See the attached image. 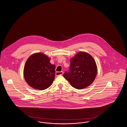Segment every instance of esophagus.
<instances>
[{"instance_id":"34e87169","label":"esophagus","mask_w":127,"mask_h":127,"mask_svg":"<svg viewBox=\"0 0 127 127\" xmlns=\"http://www.w3.org/2000/svg\"><path fill=\"white\" fill-rule=\"evenodd\" d=\"M63 73H64V72L63 71L57 72L56 73V76H58V75H63Z\"/></svg>"}]
</instances>
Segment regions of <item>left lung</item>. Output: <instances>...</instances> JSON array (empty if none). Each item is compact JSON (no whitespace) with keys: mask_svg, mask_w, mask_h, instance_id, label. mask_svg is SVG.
<instances>
[{"mask_svg":"<svg viewBox=\"0 0 127 127\" xmlns=\"http://www.w3.org/2000/svg\"><path fill=\"white\" fill-rule=\"evenodd\" d=\"M69 72L64 77L72 87L82 89L91 85L95 79L97 68L93 57L88 53L79 52L70 59Z\"/></svg>","mask_w":127,"mask_h":127,"instance_id":"left-lung-1","label":"left lung"}]
</instances>
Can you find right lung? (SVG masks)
<instances>
[{
  "instance_id": "right-lung-1",
  "label": "right lung",
  "mask_w": 127,
  "mask_h": 127,
  "mask_svg": "<svg viewBox=\"0 0 127 127\" xmlns=\"http://www.w3.org/2000/svg\"><path fill=\"white\" fill-rule=\"evenodd\" d=\"M50 58L38 53L31 55L25 64L23 75L27 84L35 89L43 90L50 87L55 78V65Z\"/></svg>"
}]
</instances>
